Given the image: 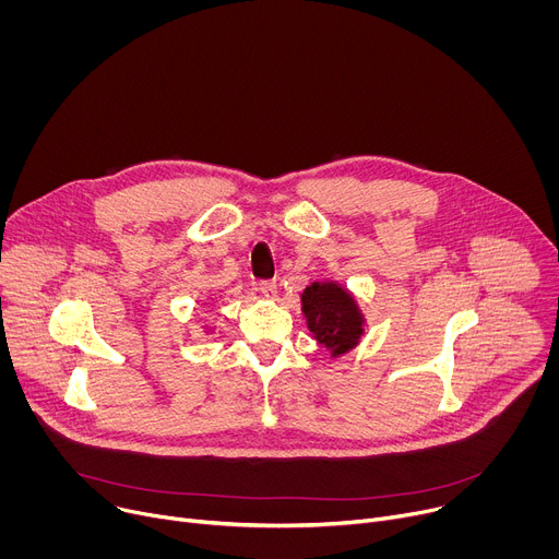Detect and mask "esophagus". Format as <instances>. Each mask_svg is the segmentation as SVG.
I'll use <instances>...</instances> for the list:
<instances>
[{"instance_id": "esophagus-1", "label": "esophagus", "mask_w": 559, "mask_h": 559, "mask_svg": "<svg viewBox=\"0 0 559 559\" xmlns=\"http://www.w3.org/2000/svg\"><path fill=\"white\" fill-rule=\"evenodd\" d=\"M259 292L265 296V298H276V281H261L259 283Z\"/></svg>"}]
</instances>
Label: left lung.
<instances>
[{
    "label": "left lung",
    "mask_w": 559,
    "mask_h": 559,
    "mask_svg": "<svg viewBox=\"0 0 559 559\" xmlns=\"http://www.w3.org/2000/svg\"><path fill=\"white\" fill-rule=\"evenodd\" d=\"M300 309L307 330L332 358L358 347L365 336L367 318L356 296L338 281H313L300 294Z\"/></svg>",
    "instance_id": "8db88e82"
}]
</instances>
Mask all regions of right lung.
<instances>
[{
  "instance_id": "1",
  "label": "right lung",
  "mask_w": 559,
  "mask_h": 559,
  "mask_svg": "<svg viewBox=\"0 0 559 559\" xmlns=\"http://www.w3.org/2000/svg\"><path fill=\"white\" fill-rule=\"evenodd\" d=\"M207 332H210V330H205V334H207Z\"/></svg>"
}]
</instances>
